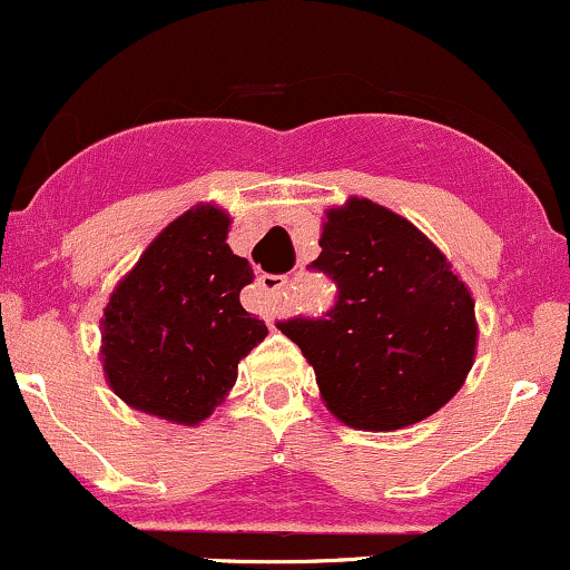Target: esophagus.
<instances>
[{
  "label": "esophagus",
  "instance_id": "esophagus-1",
  "mask_svg": "<svg viewBox=\"0 0 570 570\" xmlns=\"http://www.w3.org/2000/svg\"><path fill=\"white\" fill-rule=\"evenodd\" d=\"M286 286V278L284 276H273V273H263V276H257V292L263 294L265 299H276L281 292H284Z\"/></svg>",
  "mask_w": 570,
  "mask_h": 570
}]
</instances>
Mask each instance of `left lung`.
I'll use <instances>...</instances> for the list:
<instances>
[{"mask_svg": "<svg viewBox=\"0 0 570 570\" xmlns=\"http://www.w3.org/2000/svg\"><path fill=\"white\" fill-rule=\"evenodd\" d=\"M311 267L337 284L326 318L278 322L299 345L326 410L358 431H396L458 394L476 353L469 286L391 208L348 198L326 208Z\"/></svg>", "mask_w": 570, "mask_h": 570, "instance_id": "8db88e82", "label": "left lung"}]
</instances>
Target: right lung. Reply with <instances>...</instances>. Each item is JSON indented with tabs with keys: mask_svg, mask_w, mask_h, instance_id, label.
<instances>
[{
	"mask_svg": "<svg viewBox=\"0 0 570 570\" xmlns=\"http://www.w3.org/2000/svg\"><path fill=\"white\" fill-rule=\"evenodd\" d=\"M230 214L198 203L160 230L109 294L101 367L128 407L198 426L267 335L240 305L254 271L227 246Z\"/></svg>",
	"mask_w": 570,
	"mask_h": 570,
	"instance_id": "1",
	"label": "right lung"
}]
</instances>
